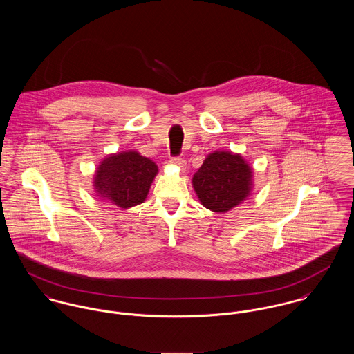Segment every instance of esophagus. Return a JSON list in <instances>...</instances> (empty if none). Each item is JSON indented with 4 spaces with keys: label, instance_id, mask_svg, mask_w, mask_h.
Returning a JSON list of instances; mask_svg holds the SVG:
<instances>
[{
    "label": "esophagus",
    "instance_id": "obj_1",
    "mask_svg": "<svg viewBox=\"0 0 354 354\" xmlns=\"http://www.w3.org/2000/svg\"><path fill=\"white\" fill-rule=\"evenodd\" d=\"M173 165H176V166H178L180 169H185V166H187V163H185V160L183 159V158H180V156H174V158H171V160H170Z\"/></svg>",
    "mask_w": 354,
    "mask_h": 354
}]
</instances>
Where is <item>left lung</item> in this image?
<instances>
[{
    "label": "left lung",
    "mask_w": 354,
    "mask_h": 354,
    "mask_svg": "<svg viewBox=\"0 0 354 354\" xmlns=\"http://www.w3.org/2000/svg\"><path fill=\"white\" fill-rule=\"evenodd\" d=\"M252 170L232 152H214L205 158L194 176V188L204 207L226 212L240 204L251 192Z\"/></svg>",
    "instance_id": "left-lung-1"
}]
</instances>
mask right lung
Returning a JSON list of instances; mask_svg holds the SVG:
<instances>
[{
    "mask_svg": "<svg viewBox=\"0 0 354 354\" xmlns=\"http://www.w3.org/2000/svg\"><path fill=\"white\" fill-rule=\"evenodd\" d=\"M156 173V165L139 152H120L102 162L94 184L101 198L128 208L145 202Z\"/></svg>",
    "mask_w": 354,
    "mask_h": 354,
    "instance_id": "1",
    "label": "right lung"
}]
</instances>
